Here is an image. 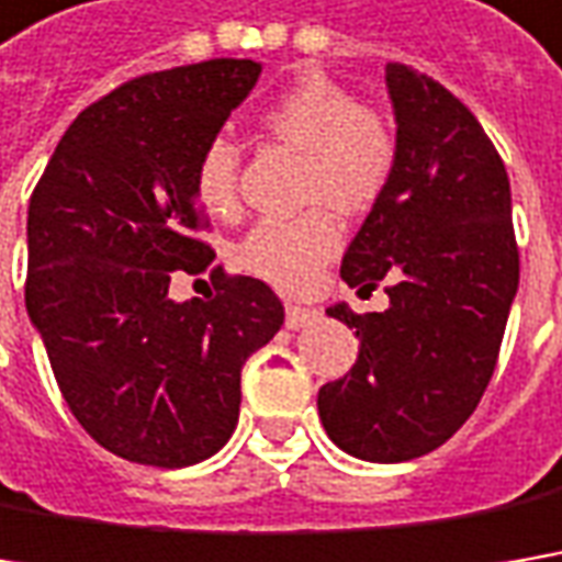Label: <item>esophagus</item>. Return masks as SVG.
I'll use <instances>...</instances> for the list:
<instances>
[{
	"label": "esophagus",
	"instance_id": "esophagus-1",
	"mask_svg": "<svg viewBox=\"0 0 562 562\" xmlns=\"http://www.w3.org/2000/svg\"><path fill=\"white\" fill-rule=\"evenodd\" d=\"M317 321V312L314 308H305L299 302H285V327L289 330H302V327H312Z\"/></svg>",
	"mask_w": 562,
	"mask_h": 562
}]
</instances>
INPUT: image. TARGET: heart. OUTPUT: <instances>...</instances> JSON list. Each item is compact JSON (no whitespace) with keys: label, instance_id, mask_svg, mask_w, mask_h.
<instances>
[{"label":"heart","instance_id":"1","mask_svg":"<svg viewBox=\"0 0 562 562\" xmlns=\"http://www.w3.org/2000/svg\"><path fill=\"white\" fill-rule=\"evenodd\" d=\"M260 126L302 151V200L321 203L295 218H263L238 248V263L260 280L302 289L340 248L337 213H362L381 196L394 171V130L362 108L347 85L305 72L277 94ZM241 149L228 136L210 139L193 171V190L206 213L225 215L238 203Z\"/></svg>","mask_w":562,"mask_h":562}]
</instances>
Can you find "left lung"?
<instances>
[{
  "label": "left lung",
  "mask_w": 562,
  "mask_h": 562,
  "mask_svg": "<svg viewBox=\"0 0 562 562\" xmlns=\"http://www.w3.org/2000/svg\"><path fill=\"white\" fill-rule=\"evenodd\" d=\"M394 171L344 254L359 292L387 280V312L327 314L356 327L359 356L317 391L330 442L394 464L448 442L496 369L518 292L509 175L477 116L448 88L387 63Z\"/></svg>",
  "instance_id": "8db88e82"
}]
</instances>
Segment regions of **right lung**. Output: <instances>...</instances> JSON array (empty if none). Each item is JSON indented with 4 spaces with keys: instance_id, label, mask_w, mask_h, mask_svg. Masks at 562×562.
I'll return each mask as SVG.
<instances>
[{
    "instance_id": "obj_1",
    "label": "right lung",
    "mask_w": 562,
    "mask_h": 562,
    "mask_svg": "<svg viewBox=\"0 0 562 562\" xmlns=\"http://www.w3.org/2000/svg\"><path fill=\"white\" fill-rule=\"evenodd\" d=\"M254 59L139 76L72 120L27 206L24 305L82 429L151 468L228 442L241 369L282 327L267 282L213 270L215 295L175 302L171 273L213 263L193 171L260 79Z\"/></svg>"
}]
</instances>
